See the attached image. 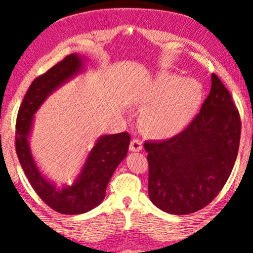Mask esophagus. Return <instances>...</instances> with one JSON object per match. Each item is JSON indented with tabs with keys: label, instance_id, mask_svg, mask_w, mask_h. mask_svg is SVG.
I'll return each instance as SVG.
<instances>
[{
	"label": "esophagus",
	"instance_id": "obj_1",
	"mask_svg": "<svg viewBox=\"0 0 253 253\" xmlns=\"http://www.w3.org/2000/svg\"><path fill=\"white\" fill-rule=\"evenodd\" d=\"M129 149L132 150V152H140V150L142 149V141H141V140L133 139L132 141H130Z\"/></svg>",
	"mask_w": 253,
	"mask_h": 253
}]
</instances>
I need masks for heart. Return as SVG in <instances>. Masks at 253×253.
<instances>
[{
    "label": "heart",
    "instance_id": "b5f03b06",
    "mask_svg": "<svg viewBox=\"0 0 253 253\" xmlns=\"http://www.w3.org/2000/svg\"><path fill=\"white\" fill-rule=\"evenodd\" d=\"M203 97L202 85L195 79L164 73L143 99L147 110L142 114V126L155 137L175 135L193 119Z\"/></svg>",
    "mask_w": 253,
    "mask_h": 253
}]
</instances>
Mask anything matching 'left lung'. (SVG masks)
<instances>
[{"label":"left lung","instance_id":"obj_1","mask_svg":"<svg viewBox=\"0 0 253 253\" xmlns=\"http://www.w3.org/2000/svg\"><path fill=\"white\" fill-rule=\"evenodd\" d=\"M197 116L165 141H146L148 194L156 207L187 215L207 207L231 174L241 140V117L215 73Z\"/></svg>","mask_w":253,"mask_h":253}]
</instances>
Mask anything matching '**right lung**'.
I'll list each match as a JSON object with an SVG mask.
<instances>
[{
	"label": "right lung",
	"instance_id": "right-lung-1",
	"mask_svg": "<svg viewBox=\"0 0 253 253\" xmlns=\"http://www.w3.org/2000/svg\"><path fill=\"white\" fill-rule=\"evenodd\" d=\"M82 63L78 55L73 53L38 76L25 93L16 120V154L25 176L43 202L64 215L87 212L101 203L108 182L118 165L126 158L130 142L127 132L101 136L89 153L79 177L63 189L50 183L38 170L28 143L35 112L53 89L79 72Z\"/></svg>",
	"mask_w": 253,
	"mask_h": 253
}]
</instances>
